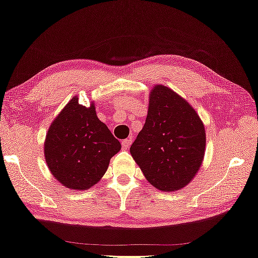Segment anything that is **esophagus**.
Returning a JSON list of instances; mask_svg holds the SVG:
<instances>
[{
  "mask_svg": "<svg viewBox=\"0 0 258 258\" xmlns=\"http://www.w3.org/2000/svg\"><path fill=\"white\" fill-rule=\"evenodd\" d=\"M131 144H132V138H127V139H125V140L121 141L122 148H125V149H127L130 146H131Z\"/></svg>",
  "mask_w": 258,
  "mask_h": 258,
  "instance_id": "1",
  "label": "esophagus"
}]
</instances>
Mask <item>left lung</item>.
I'll return each mask as SVG.
<instances>
[{"instance_id": "obj_1", "label": "left lung", "mask_w": 258, "mask_h": 258, "mask_svg": "<svg viewBox=\"0 0 258 258\" xmlns=\"http://www.w3.org/2000/svg\"><path fill=\"white\" fill-rule=\"evenodd\" d=\"M205 146V127L194 107L170 88L154 87L146 122L130 148L148 182L161 191L182 189L201 168Z\"/></svg>"}]
</instances>
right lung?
<instances>
[{
	"label": "right lung",
	"mask_w": 258,
	"mask_h": 258,
	"mask_svg": "<svg viewBox=\"0 0 258 258\" xmlns=\"http://www.w3.org/2000/svg\"><path fill=\"white\" fill-rule=\"evenodd\" d=\"M121 145L99 120L96 107L73 97L49 126L44 153L49 171L71 190H88L104 176Z\"/></svg>",
	"instance_id": "right-lung-1"
}]
</instances>
